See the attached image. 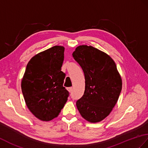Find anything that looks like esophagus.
I'll use <instances>...</instances> for the list:
<instances>
[{
	"label": "esophagus",
	"instance_id": "34e87169",
	"mask_svg": "<svg viewBox=\"0 0 148 148\" xmlns=\"http://www.w3.org/2000/svg\"><path fill=\"white\" fill-rule=\"evenodd\" d=\"M67 90H68V91L69 92H72V91H73V88H67Z\"/></svg>",
	"mask_w": 148,
	"mask_h": 148
}]
</instances>
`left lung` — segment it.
Here are the masks:
<instances>
[{
  "mask_svg": "<svg viewBox=\"0 0 148 148\" xmlns=\"http://www.w3.org/2000/svg\"><path fill=\"white\" fill-rule=\"evenodd\" d=\"M85 77V90L76 102L81 115L89 122L105 119L118 101L122 87L114 60L92 46L80 45L73 53Z\"/></svg>",
  "mask_w": 148,
  "mask_h": 148,
  "instance_id": "8db88e82",
  "label": "left lung"
}]
</instances>
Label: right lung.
I'll use <instances>...</instances> for the list:
<instances>
[{"mask_svg": "<svg viewBox=\"0 0 148 148\" xmlns=\"http://www.w3.org/2000/svg\"><path fill=\"white\" fill-rule=\"evenodd\" d=\"M64 50L54 46L35 55L23 77L21 90L27 107L40 121L56 118L67 101L69 92L63 86L65 74L61 71Z\"/></svg>", "mask_w": 148, "mask_h": 148, "instance_id": "add662e5", "label": "right lung"}]
</instances>
